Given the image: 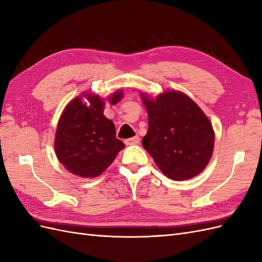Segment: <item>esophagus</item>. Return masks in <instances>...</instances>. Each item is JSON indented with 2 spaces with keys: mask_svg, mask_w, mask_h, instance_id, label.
I'll list each match as a JSON object with an SVG mask.
<instances>
[{
  "mask_svg": "<svg viewBox=\"0 0 262 262\" xmlns=\"http://www.w3.org/2000/svg\"><path fill=\"white\" fill-rule=\"evenodd\" d=\"M139 142H140V137H139V136H136V137H133V138L126 139V140L124 141V143H125L126 145H134V144H138Z\"/></svg>",
  "mask_w": 262,
  "mask_h": 262,
  "instance_id": "1",
  "label": "esophagus"
}]
</instances>
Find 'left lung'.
Here are the masks:
<instances>
[{
  "label": "left lung",
  "instance_id": "obj_1",
  "mask_svg": "<svg viewBox=\"0 0 262 262\" xmlns=\"http://www.w3.org/2000/svg\"><path fill=\"white\" fill-rule=\"evenodd\" d=\"M148 130L142 145L172 180L190 179L210 162L214 131L195 102L179 92H166L155 100L143 96Z\"/></svg>",
  "mask_w": 262,
  "mask_h": 262
}]
</instances>
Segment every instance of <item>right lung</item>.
<instances>
[{
    "instance_id": "right-lung-1",
    "label": "right lung",
    "mask_w": 262,
    "mask_h": 262,
    "mask_svg": "<svg viewBox=\"0 0 262 262\" xmlns=\"http://www.w3.org/2000/svg\"><path fill=\"white\" fill-rule=\"evenodd\" d=\"M121 94L114 95L112 104L120 100ZM86 96L89 107L77 97L64 109L55 133L54 148L58 160L69 171L93 178L113 163L124 144L116 138L113 121L104 116L102 100L97 95Z\"/></svg>"
}]
</instances>
